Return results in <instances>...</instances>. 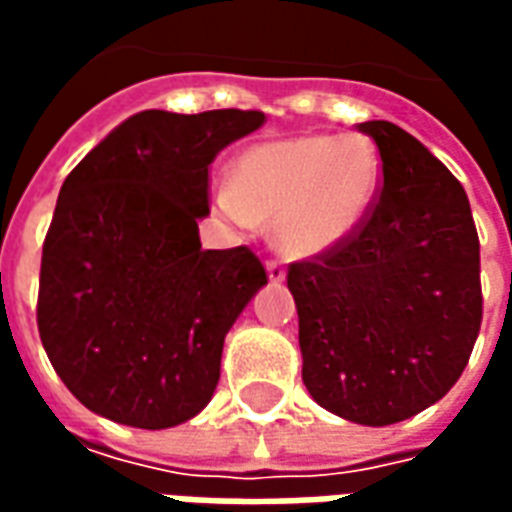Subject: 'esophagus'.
<instances>
[{
	"label": "esophagus",
	"instance_id": "obj_1",
	"mask_svg": "<svg viewBox=\"0 0 512 512\" xmlns=\"http://www.w3.org/2000/svg\"><path fill=\"white\" fill-rule=\"evenodd\" d=\"M266 271L271 282H282V279H285V266H282V260H274V257H271L266 263Z\"/></svg>",
	"mask_w": 512,
	"mask_h": 512
}]
</instances>
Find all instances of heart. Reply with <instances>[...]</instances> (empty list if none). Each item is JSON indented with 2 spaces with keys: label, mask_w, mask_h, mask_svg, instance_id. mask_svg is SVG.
<instances>
[{
  "label": "heart",
  "mask_w": 512,
  "mask_h": 512,
  "mask_svg": "<svg viewBox=\"0 0 512 512\" xmlns=\"http://www.w3.org/2000/svg\"><path fill=\"white\" fill-rule=\"evenodd\" d=\"M381 175L378 147L367 136H293L249 147L216 202L235 222H274L288 255L310 257L365 222Z\"/></svg>",
  "instance_id": "b5f03b06"
}]
</instances>
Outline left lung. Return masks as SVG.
Wrapping results in <instances>:
<instances>
[{
    "mask_svg": "<svg viewBox=\"0 0 512 512\" xmlns=\"http://www.w3.org/2000/svg\"><path fill=\"white\" fill-rule=\"evenodd\" d=\"M381 189L345 241L288 266L301 378L332 414L392 425L447 395L483 323L480 238L466 191L417 139L359 123Z\"/></svg>",
    "mask_w": 512,
    "mask_h": 512,
    "instance_id": "obj_1",
    "label": "left lung"
}]
</instances>
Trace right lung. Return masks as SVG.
Wrapping results in <instances>:
<instances>
[{"mask_svg":"<svg viewBox=\"0 0 512 512\" xmlns=\"http://www.w3.org/2000/svg\"><path fill=\"white\" fill-rule=\"evenodd\" d=\"M255 109L128 117L73 167L43 241L38 332L62 384L101 417L161 430L219 384L224 334L268 282L249 246L202 249L219 150Z\"/></svg>","mask_w":512,"mask_h":512,"instance_id":"obj_1","label":"right lung"}]
</instances>
